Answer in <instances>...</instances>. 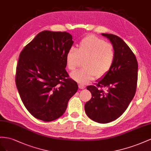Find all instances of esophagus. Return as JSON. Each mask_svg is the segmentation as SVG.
Instances as JSON below:
<instances>
[{
  "instance_id": "obj_1",
  "label": "esophagus",
  "mask_w": 151,
  "mask_h": 151,
  "mask_svg": "<svg viewBox=\"0 0 151 151\" xmlns=\"http://www.w3.org/2000/svg\"><path fill=\"white\" fill-rule=\"evenodd\" d=\"M78 87H79V88L80 89H84V88H85V86H84L83 85H79Z\"/></svg>"
}]
</instances>
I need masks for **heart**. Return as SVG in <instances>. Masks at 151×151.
<instances>
[{
    "instance_id": "b5f03b06",
    "label": "heart",
    "mask_w": 151,
    "mask_h": 151,
    "mask_svg": "<svg viewBox=\"0 0 151 151\" xmlns=\"http://www.w3.org/2000/svg\"><path fill=\"white\" fill-rule=\"evenodd\" d=\"M115 58L113 47L102 38L95 35L83 38L79 44V48L69 49L66 55V62L70 70L78 66L81 59H84V68L71 73V77L80 84H87L96 76L105 75L113 66Z\"/></svg>"
}]
</instances>
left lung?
I'll return each instance as SVG.
<instances>
[{
  "label": "left lung",
  "instance_id": "1",
  "mask_svg": "<svg viewBox=\"0 0 151 151\" xmlns=\"http://www.w3.org/2000/svg\"><path fill=\"white\" fill-rule=\"evenodd\" d=\"M108 38L115 52L113 66L105 75L97 80V86L87 89L92 98L85 103L88 117L99 123H107L118 118L135 96L138 78V63L135 55L121 38L113 34L102 33ZM99 86L109 88L107 93Z\"/></svg>",
  "mask_w": 151,
  "mask_h": 151
}]
</instances>
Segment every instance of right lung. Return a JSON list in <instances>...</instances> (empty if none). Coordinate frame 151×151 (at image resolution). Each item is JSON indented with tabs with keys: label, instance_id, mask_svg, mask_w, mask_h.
Listing matches in <instances>:
<instances>
[{
	"label": "right lung",
	"instance_id": "1",
	"mask_svg": "<svg viewBox=\"0 0 151 151\" xmlns=\"http://www.w3.org/2000/svg\"><path fill=\"white\" fill-rule=\"evenodd\" d=\"M68 32L43 31L21 52L16 85L26 108L34 117L52 122L61 116L77 83L65 68L66 55L73 44Z\"/></svg>",
	"mask_w": 151,
	"mask_h": 151
}]
</instances>
